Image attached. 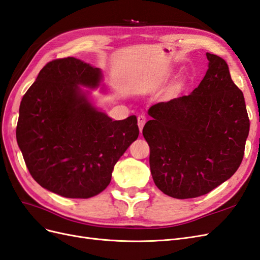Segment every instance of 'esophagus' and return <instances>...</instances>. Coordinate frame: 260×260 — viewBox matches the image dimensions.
<instances>
[{"label":"esophagus","mask_w":260,"mask_h":260,"mask_svg":"<svg viewBox=\"0 0 260 260\" xmlns=\"http://www.w3.org/2000/svg\"><path fill=\"white\" fill-rule=\"evenodd\" d=\"M137 120H138V126H139V129L141 131V129H142V127H144L145 123H146V115H145V114H140V115H138Z\"/></svg>","instance_id":"esophagus-1"}]
</instances>
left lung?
I'll list each match as a JSON object with an SVG mask.
<instances>
[{
    "mask_svg": "<svg viewBox=\"0 0 260 260\" xmlns=\"http://www.w3.org/2000/svg\"><path fill=\"white\" fill-rule=\"evenodd\" d=\"M208 70L188 96L149 109L142 129L155 186L175 199L204 196L229 179L244 156L249 119L228 64L206 53Z\"/></svg>",
    "mask_w": 260,
    "mask_h": 260,
    "instance_id": "8db88e82",
    "label": "left lung"
}]
</instances>
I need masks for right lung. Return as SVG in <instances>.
<instances>
[{
    "mask_svg": "<svg viewBox=\"0 0 260 260\" xmlns=\"http://www.w3.org/2000/svg\"><path fill=\"white\" fill-rule=\"evenodd\" d=\"M102 71L74 57L47 62L23 95L16 137L29 173L64 198L88 199L111 181L114 165L139 134L137 118L98 111L79 85L94 88Z\"/></svg>",
    "mask_w": 260,
    "mask_h": 260,
    "instance_id": "1",
    "label": "right lung"
}]
</instances>
